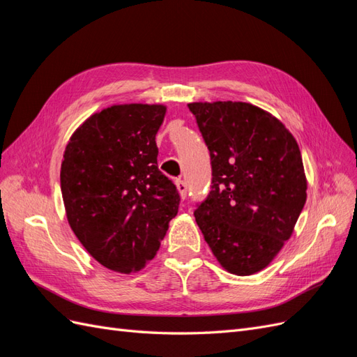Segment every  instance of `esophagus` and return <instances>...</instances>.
I'll list each match as a JSON object with an SVG mask.
<instances>
[{
    "instance_id": "esophagus-1",
    "label": "esophagus",
    "mask_w": 357,
    "mask_h": 357,
    "mask_svg": "<svg viewBox=\"0 0 357 357\" xmlns=\"http://www.w3.org/2000/svg\"><path fill=\"white\" fill-rule=\"evenodd\" d=\"M176 186H177L178 193H180V198H181V199H185V198H186V195H188V185H186V181L177 180V181H176Z\"/></svg>"
}]
</instances>
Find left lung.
Masks as SVG:
<instances>
[{"label": "left lung", "instance_id": "1", "mask_svg": "<svg viewBox=\"0 0 357 357\" xmlns=\"http://www.w3.org/2000/svg\"><path fill=\"white\" fill-rule=\"evenodd\" d=\"M211 158V190L195 220L226 271H262L294 234L307 201L301 150L289 129L248 102H190Z\"/></svg>", "mask_w": 357, "mask_h": 357}]
</instances>
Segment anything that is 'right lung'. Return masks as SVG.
I'll list each match as a JSON object with an SVG mask.
<instances>
[{
  "instance_id": "obj_1",
  "label": "right lung",
  "mask_w": 357,
  "mask_h": 357,
  "mask_svg": "<svg viewBox=\"0 0 357 357\" xmlns=\"http://www.w3.org/2000/svg\"><path fill=\"white\" fill-rule=\"evenodd\" d=\"M162 104H117L75 129L63 152L61 190L73 232L102 266L143 269L178 211L177 188L158 168Z\"/></svg>"
}]
</instances>
